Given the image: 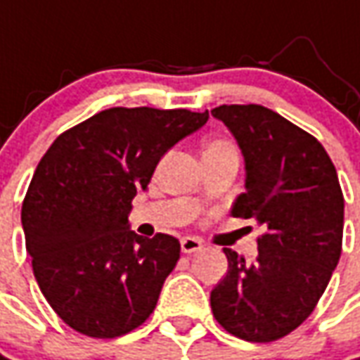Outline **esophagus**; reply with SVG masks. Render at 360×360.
I'll list each match as a JSON object with an SVG mask.
<instances>
[{
  "label": "esophagus",
  "mask_w": 360,
  "mask_h": 360,
  "mask_svg": "<svg viewBox=\"0 0 360 360\" xmlns=\"http://www.w3.org/2000/svg\"><path fill=\"white\" fill-rule=\"evenodd\" d=\"M202 249V243L195 239V237H185V239H181V250L185 252V255H193L196 250Z\"/></svg>",
  "instance_id": "34e87169"
}]
</instances>
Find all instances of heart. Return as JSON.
Returning <instances> with one entry per match:
<instances>
[{
    "label": "heart",
    "mask_w": 360,
    "mask_h": 360,
    "mask_svg": "<svg viewBox=\"0 0 360 360\" xmlns=\"http://www.w3.org/2000/svg\"><path fill=\"white\" fill-rule=\"evenodd\" d=\"M229 148H233V146H231L227 141H212L208 142V146H206L204 152H219V150H229Z\"/></svg>",
    "instance_id": "b5f03b06"
}]
</instances>
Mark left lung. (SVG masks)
Returning <instances> with one entry per match:
<instances>
[{
    "label": "left lung",
    "instance_id": "left-lung-1",
    "mask_svg": "<svg viewBox=\"0 0 360 360\" xmlns=\"http://www.w3.org/2000/svg\"><path fill=\"white\" fill-rule=\"evenodd\" d=\"M212 115L245 158L231 214L264 231L252 262L224 249L229 266L212 289V312L235 338L268 343L299 328L326 291L341 257L343 193L324 146L276 111L233 103Z\"/></svg>",
    "mask_w": 360,
    "mask_h": 360
}]
</instances>
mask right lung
<instances>
[{
  "label": "right lung",
  "mask_w": 360,
  "mask_h": 360,
  "mask_svg": "<svg viewBox=\"0 0 360 360\" xmlns=\"http://www.w3.org/2000/svg\"><path fill=\"white\" fill-rule=\"evenodd\" d=\"M208 111L110 108L59 134L36 167L20 221L40 291L75 332L111 340L156 309L177 264L172 235L129 226L136 191Z\"/></svg>",
  "instance_id": "add662e5"
}]
</instances>
